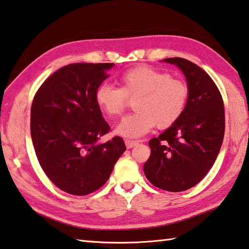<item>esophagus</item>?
I'll use <instances>...</instances> for the list:
<instances>
[{
    "label": "esophagus",
    "mask_w": 249,
    "mask_h": 249,
    "mask_svg": "<svg viewBox=\"0 0 249 249\" xmlns=\"http://www.w3.org/2000/svg\"><path fill=\"white\" fill-rule=\"evenodd\" d=\"M125 144H126V148H127V149H131L133 147H135L136 144H138V141H137V140L125 139Z\"/></svg>",
    "instance_id": "esophagus-1"
}]
</instances>
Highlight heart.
<instances>
[{"instance_id":"obj_1","label":"heart","mask_w":249,"mask_h":249,"mask_svg":"<svg viewBox=\"0 0 249 249\" xmlns=\"http://www.w3.org/2000/svg\"><path fill=\"white\" fill-rule=\"evenodd\" d=\"M121 87L101 84L95 99L110 118L121 116L135 99L134 113L122 120L116 134L137 138L152 129L167 128L181 118L188 104L187 82L148 65L136 66L120 76Z\"/></svg>"}]
</instances>
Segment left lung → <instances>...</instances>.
<instances>
[{
  "label": "left lung",
  "mask_w": 249,
  "mask_h": 249,
  "mask_svg": "<svg viewBox=\"0 0 249 249\" xmlns=\"http://www.w3.org/2000/svg\"><path fill=\"white\" fill-rule=\"evenodd\" d=\"M165 61L186 75L189 99L181 118L149 141L143 172L157 188L181 192L201 181L215 163L225 136V108L215 82L201 67L179 57Z\"/></svg>",
  "instance_id": "obj_1"
}]
</instances>
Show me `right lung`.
Segmentation results:
<instances>
[{
	"label": "right lung",
	"mask_w": 249,
	"mask_h": 249,
	"mask_svg": "<svg viewBox=\"0 0 249 249\" xmlns=\"http://www.w3.org/2000/svg\"><path fill=\"white\" fill-rule=\"evenodd\" d=\"M113 63H71L44 81L31 106V137L36 158L48 179L72 196H87L109 179L126 150L119 136L108 134L95 99L96 90Z\"/></svg>",
	"instance_id": "add662e5"
}]
</instances>
